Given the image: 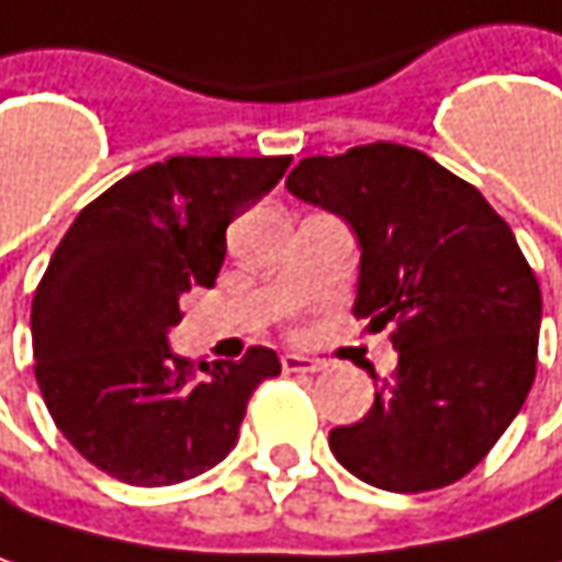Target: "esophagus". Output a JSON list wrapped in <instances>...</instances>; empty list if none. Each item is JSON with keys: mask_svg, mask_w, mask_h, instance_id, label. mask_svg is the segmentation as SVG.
Segmentation results:
<instances>
[{"mask_svg": "<svg viewBox=\"0 0 562 562\" xmlns=\"http://www.w3.org/2000/svg\"><path fill=\"white\" fill-rule=\"evenodd\" d=\"M280 363L285 373H318L325 367L322 360H312V357H302V353H282Z\"/></svg>", "mask_w": 562, "mask_h": 562, "instance_id": "1", "label": "esophagus"}]
</instances>
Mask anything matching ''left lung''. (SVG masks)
I'll use <instances>...</instances> for the list:
<instances>
[{
    "label": "left lung",
    "mask_w": 562,
    "mask_h": 562,
    "mask_svg": "<svg viewBox=\"0 0 562 562\" xmlns=\"http://www.w3.org/2000/svg\"><path fill=\"white\" fill-rule=\"evenodd\" d=\"M285 189L360 240L353 315L392 325L398 367L334 428L337 463L385 492L463 480L521 412L537 373L540 285L476 186L402 144L305 157Z\"/></svg>",
    "instance_id": "obj_1"
}]
</instances>
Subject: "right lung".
Wrapping results in <instances>:
<instances>
[{
	"mask_svg": "<svg viewBox=\"0 0 562 562\" xmlns=\"http://www.w3.org/2000/svg\"><path fill=\"white\" fill-rule=\"evenodd\" d=\"M292 157H170L92 199L31 302L34 376L54 425L102 473L173 485L222 463L254 389L280 376L270 347L192 363L167 331L179 299L212 289L225 231Z\"/></svg>",
	"mask_w": 562,
	"mask_h": 562,
	"instance_id": "add662e5",
	"label": "right lung"
}]
</instances>
